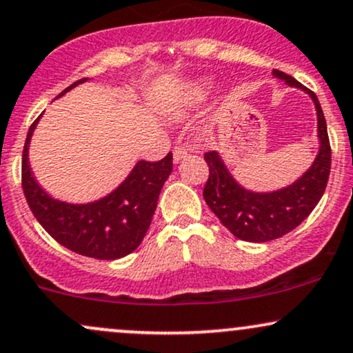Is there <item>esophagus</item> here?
I'll return each instance as SVG.
<instances>
[{
	"mask_svg": "<svg viewBox=\"0 0 353 353\" xmlns=\"http://www.w3.org/2000/svg\"><path fill=\"white\" fill-rule=\"evenodd\" d=\"M172 158H174V163H181L182 159L188 158V151L184 150V148H174L172 151Z\"/></svg>",
	"mask_w": 353,
	"mask_h": 353,
	"instance_id": "1",
	"label": "esophagus"
}]
</instances>
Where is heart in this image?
<instances>
[{"mask_svg": "<svg viewBox=\"0 0 353 353\" xmlns=\"http://www.w3.org/2000/svg\"><path fill=\"white\" fill-rule=\"evenodd\" d=\"M212 87H214V80L212 79L194 80V82L189 83V87L182 92L177 103L169 108V117L179 120V118L184 117L189 110L199 107V105L209 99Z\"/></svg>", "mask_w": 353, "mask_h": 353, "instance_id": "1", "label": "heart"}]
</instances>
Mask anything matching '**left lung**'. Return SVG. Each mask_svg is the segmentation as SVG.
Returning <instances> with one entry per match:
<instances>
[{
  "label": "left lung",
  "instance_id": "left-lung-1",
  "mask_svg": "<svg viewBox=\"0 0 353 353\" xmlns=\"http://www.w3.org/2000/svg\"><path fill=\"white\" fill-rule=\"evenodd\" d=\"M276 79L292 88L307 93L317 114L319 151L309 169L284 188L258 192L243 188L225 164L220 152H205L209 181L203 188V199L225 228L236 239L263 243L294 230L321 201L330 174V144L324 113L316 93L281 70H273Z\"/></svg>",
  "mask_w": 353,
  "mask_h": 353
}]
</instances>
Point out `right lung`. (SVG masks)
<instances>
[{"label":"right lung","mask_w":353,"mask_h":353,"mask_svg":"<svg viewBox=\"0 0 353 353\" xmlns=\"http://www.w3.org/2000/svg\"><path fill=\"white\" fill-rule=\"evenodd\" d=\"M88 79L65 88L57 99ZM41 117L28 131L23 151V190L29 209L59 243L97 260H118L134 252L150 228L164 182L171 176L172 154L158 163L138 161L112 192L85 203L59 201L46 192L29 164V144Z\"/></svg>","instance_id":"add662e5"}]
</instances>
